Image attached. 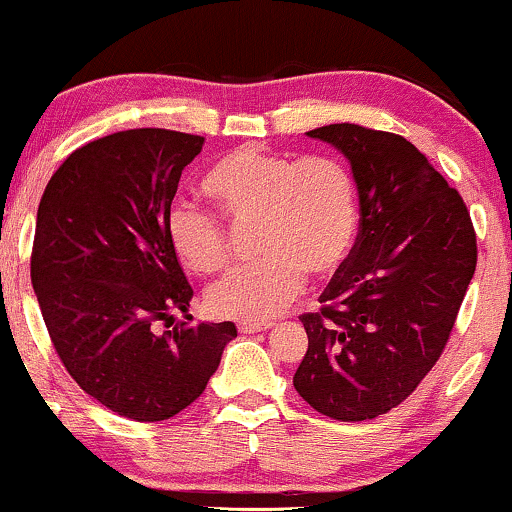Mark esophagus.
Segmentation results:
<instances>
[{
    "label": "esophagus",
    "mask_w": 512,
    "mask_h": 512,
    "mask_svg": "<svg viewBox=\"0 0 512 512\" xmlns=\"http://www.w3.org/2000/svg\"><path fill=\"white\" fill-rule=\"evenodd\" d=\"M269 328H271V321H238V331H241L243 335L269 331Z\"/></svg>",
    "instance_id": "1"
}]
</instances>
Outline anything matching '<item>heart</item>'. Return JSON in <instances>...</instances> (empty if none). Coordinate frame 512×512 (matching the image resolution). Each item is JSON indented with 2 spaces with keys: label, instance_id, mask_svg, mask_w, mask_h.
I'll return each mask as SVG.
<instances>
[{
  "label": "heart",
  "instance_id": "heart-1",
  "mask_svg": "<svg viewBox=\"0 0 512 512\" xmlns=\"http://www.w3.org/2000/svg\"><path fill=\"white\" fill-rule=\"evenodd\" d=\"M203 191L231 224L255 226V252L262 257L208 290L210 312L224 319H269L300 295L304 274L331 276L352 250L357 189L347 167L331 155L297 160L241 146L210 165ZM167 236L196 274H217L234 255L222 219L189 203L172 205Z\"/></svg>",
  "mask_w": 512,
  "mask_h": 512
}]
</instances>
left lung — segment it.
Listing matches in <instances>:
<instances>
[{
    "instance_id": "1",
    "label": "left lung",
    "mask_w": 512,
    "mask_h": 512,
    "mask_svg": "<svg viewBox=\"0 0 512 512\" xmlns=\"http://www.w3.org/2000/svg\"><path fill=\"white\" fill-rule=\"evenodd\" d=\"M349 160L359 234L314 314L293 385L323 416L371 420L399 406L442 357L477 264L461 193L399 134L359 125L307 132Z\"/></svg>"
}]
</instances>
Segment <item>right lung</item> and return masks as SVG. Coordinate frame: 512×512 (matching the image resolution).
Returning <instances> with one entry per match:
<instances>
[{"instance_id": "1", "label": "right lung", "mask_w": 512, "mask_h": 512, "mask_svg": "<svg viewBox=\"0 0 512 512\" xmlns=\"http://www.w3.org/2000/svg\"><path fill=\"white\" fill-rule=\"evenodd\" d=\"M203 141L153 127L89 141L37 208L30 278L58 359L89 397L139 423L193 404L236 338L231 321L174 323L193 288L167 215Z\"/></svg>"}]
</instances>
